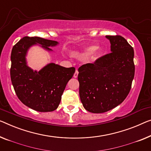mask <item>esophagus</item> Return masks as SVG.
Instances as JSON below:
<instances>
[{"mask_svg": "<svg viewBox=\"0 0 151 151\" xmlns=\"http://www.w3.org/2000/svg\"><path fill=\"white\" fill-rule=\"evenodd\" d=\"M78 70H77V69H76V71H75V74H74V77L75 78H77V76H78Z\"/></svg>", "mask_w": 151, "mask_h": 151, "instance_id": "34e87169", "label": "esophagus"}]
</instances>
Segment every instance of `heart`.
<instances>
[{"label": "heart", "instance_id": "heart-1", "mask_svg": "<svg viewBox=\"0 0 151 151\" xmlns=\"http://www.w3.org/2000/svg\"><path fill=\"white\" fill-rule=\"evenodd\" d=\"M97 48L98 47L96 45H91L85 47L84 49H83L82 51H81V52L77 53V56L79 58L86 57V56H88L93 53Z\"/></svg>", "mask_w": 151, "mask_h": 151}]
</instances>
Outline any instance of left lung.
I'll return each instance as SVG.
<instances>
[{
	"label": "left lung",
	"instance_id": "left-lung-1",
	"mask_svg": "<svg viewBox=\"0 0 151 151\" xmlns=\"http://www.w3.org/2000/svg\"><path fill=\"white\" fill-rule=\"evenodd\" d=\"M106 38L111 42V53L78 69L81 101L93 113L107 112L121 104L134 77L133 47L121 36Z\"/></svg>",
	"mask_w": 151,
	"mask_h": 151
}]
</instances>
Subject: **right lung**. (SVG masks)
<instances>
[{
	"label": "right lung",
	"instance_id": "add662e5",
	"mask_svg": "<svg viewBox=\"0 0 151 151\" xmlns=\"http://www.w3.org/2000/svg\"><path fill=\"white\" fill-rule=\"evenodd\" d=\"M59 42L35 37H25L13 46L11 55V79L19 100L24 105L39 112L55 111L69 80L75 72L74 67L65 68L49 63L40 70L31 68L26 56L31 47L39 45L51 52L50 47Z\"/></svg>",
	"mask_w": 151,
	"mask_h": 151
}]
</instances>
